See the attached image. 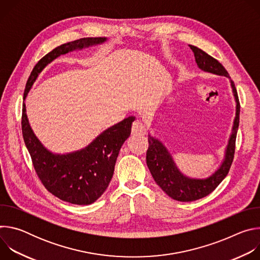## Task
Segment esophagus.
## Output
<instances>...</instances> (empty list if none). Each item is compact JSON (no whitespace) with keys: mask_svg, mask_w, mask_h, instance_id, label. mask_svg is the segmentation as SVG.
Wrapping results in <instances>:
<instances>
[{"mask_svg":"<svg viewBox=\"0 0 260 260\" xmlns=\"http://www.w3.org/2000/svg\"><path fill=\"white\" fill-rule=\"evenodd\" d=\"M132 133H133V134H138V135H144V134L146 133V127H145V125L143 124L142 121L136 120V121H134V123H133Z\"/></svg>","mask_w":260,"mask_h":260,"instance_id":"1","label":"esophagus"}]
</instances>
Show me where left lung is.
Listing matches in <instances>:
<instances>
[{
  "label": "left lung",
  "instance_id": "1",
  "mask_svg": "<svg viewBox=\"0 0 260 260\" xmlns=\"http://www.w3.org/2000/svg\"><path fill=\"white\" fill-rule=\"evenodd\" d=\"M194 53L198 67L208 73L216 74L219 76H225L231 79L228 71L217 59L203 51L202 49L189 45ZM231 85L237 103L236 117L233 126L226 150L225 157L220 168L209 178L206 179H191L184 176L176 167L172 155L169 153L164 144L157 139L148 137V150L146 153V162L149 171L158 186L173 200L179 202H192L207 197L213 192L218 185L222 182L230 172L234 160L236 139L240 122V102L238 92L233 80Z\"/></svg>",
  "mask_w": 260,
  "mask_h": 260
}]
</instances>
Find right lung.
I'll return each instance as SVG.
<instances>
[{"label": "right lung", "mask_w": 260, "mask_h": 260, "mask_svg": "<svg viewBox=\"0 0 260 260\" xmlns=\"http://www.w3.org/2000/svg\"><path fill=\"white\" fill-rule=\"evenodd\" d=\"M107 39L82 38L64 43L43 56L34 67L25 84L23 99L43 69L58 56L70 51L102 44ZM134 116L124 118L99 135L81 150L67 154H54L32 133L22 105L21 129L35 171L45 188L59 200L74 205H90L107 189L113 177L119 150L129 137Z\"/></svg>", "instance_id": "obj_1"}]
</instances>
